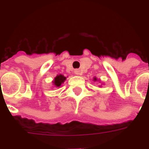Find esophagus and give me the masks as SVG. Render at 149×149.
<instances>
[{
  "mask_svg": "<svg viewBox=\"0 0 149 149\" xmlns=\"http://www.w3.org/2000/svg\"><path fill=\"white\" fill-rule=\"evenodd\" d=\"M74 73L76 75H81V73H82V72H81L79 70H74Z\"/></svg>",
  "mask_w": 149,
  "mask_h": 149,
  "instance_id": "obj_1",
  "label": "esophagus"
}]
</instances>
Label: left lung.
<instances>
[{"label":"left lung","mask_w":149,"mask_h":149,"mask_svg":"<svg viewBox=\"0 0 149 149\" xmlns=\"http://www.w3.org/2000/svg\"><path fill=\"white\" fill-rule=\"evenodd\" d=\"M93 81L94 82H95V81H100V79H98L97 78H96V77H94L93 78Z\"/></svg>","instance_id":"8db88e82"}]
</instances>
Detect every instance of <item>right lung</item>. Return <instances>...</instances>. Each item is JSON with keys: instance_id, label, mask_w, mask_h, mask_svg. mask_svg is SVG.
I'll use <instances>...</instances> for the list:
<instances>
[{"instance_id": "right-lung-1", "label": "right lung", "mask_w": 149, "mask_h": 149, "mask_svg": "<svg viewBox=\"0 0 149 149\" xmlns=\"http://www.w3.org/2000/svg\"><path fill=\"white\" fill-rule=\"evenodd\" d=\"M66 79V77H64L63 75L58 74L57 76L54 78V80H53V84H54V88H60Z\"/></svg>"}]
</instances>
